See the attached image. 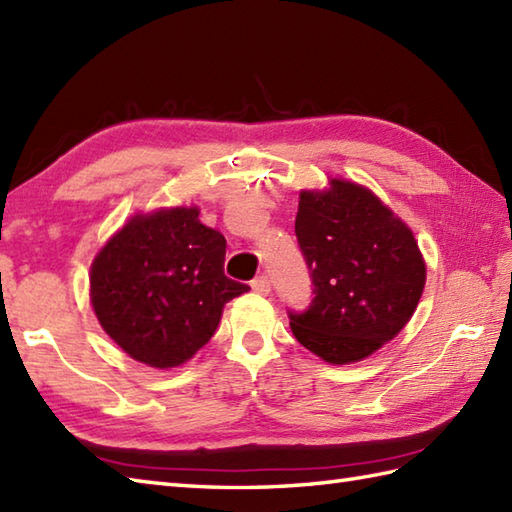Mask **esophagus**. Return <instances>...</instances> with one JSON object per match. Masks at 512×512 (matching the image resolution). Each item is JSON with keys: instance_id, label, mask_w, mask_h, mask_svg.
<instances>
[{"instance_id": "1", "label": "esophagus", "mask_w": 512, "mask_h": 512, "mask_svg": "<svg viewBox=\"0 0 512 512\" xmlns=\"http://www.w3.org/2000/svg\"><path fill=\"white\" fill-rule=\"evenodd\" d=\"M250 288H253L257 295H268L270 292V279L266 275H259L250 281Z\"/></svg>"}]
</instances>
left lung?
<instances>
[{"label":"left lung","mask_w":512,"mask_h":512,"mask_svg":"<svg viewBox=\"0 0 512 512\" xmlns=\"http://www.w3.org/2000/svg\"><path fill=\"white\" fill-rule=\"evenodd\" d=\"M312 303L288 312L295 339L325 363L363 361L405 328L427 266L411 228L356 182L301 191L295 220Z\"/></svg>","instance_id":"1"}]
</instances>
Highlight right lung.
Returning a JSON list of instances; mask_svg holds the SVG:
<instances>
[{"instance_id":"obj_1","label":"right lung","mask_w":512,"mask_h":512,"mask_svg":"<svg viewBox=\"0 0 512 512\" xmlns=\"http://www.w3.org/2000/svg\"><path fill=\"white\" fill-rule=\"evenodd\" d=\"M198 206L138 213L94 257L90 301L110 339L138 363L169 369L211 341L231 299L226 239Z\"/></svg>"}]
</instances>
